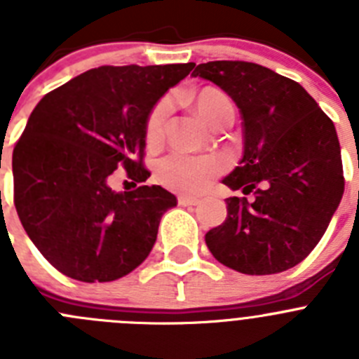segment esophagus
<instances>
[{"label":"esophagus","mask_w":359,"mask_h":359,"mask_svg":"<svg viewBox=\"0 0 359 359\" xmlns=\"http://www.w3.org/2000/svg\"><path fill=\"white\" fill-rule=\"evenodd\" d=\"M177 203L183 205V207H192V205H198L199 199L189 198V196H180V198H177Z\"/></svg>","instance_id":"34e87169"}]
</instances>
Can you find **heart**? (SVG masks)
Masks as SVG:
<instances>
[{"mask_svg":"<svg viewBox=\"0 0 359 359\" xmlns=\"http://www.w3.org/2000/svg\"><path fill=\"white\" fill-rule=\"evenodd\" d=\"M192 104L199 116L208 126L215 128L221 120H233V104L223 91L205 88L192 97ZM169 104L160 102L152 109L147 120L145 138L149 144H156L161 138L165 116ZM223 170L221 160L214 156H190L185 152H172L158 163V180L167 189L182 194H199Z\"/></svg>","mask_w":359,"mask_h":359,"instance_id":"heart-1","label":"heart"}]
</instances>
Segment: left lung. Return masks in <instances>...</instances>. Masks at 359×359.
<instances>
[{"label": "left lung", "instance_id": "1", "mask_svg": "<svg viewBox=\"0 0 359 359\" xmlns=\"http://www.w3.org/2000/svg\"><path fill=\"white\" fill-rule=\"evenodd\" d=\"M239 107L244 151L223 183L253 194L228 198L223 224L205 236L221 264L273 275L302 262L327 230L344 196L334 123L298 82L244 61L199 65Z\"/></svg>", "mask_w": 359, "mask_h": 359}]
</instances>
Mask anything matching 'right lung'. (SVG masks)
<instances>
[{"mask_svg": "<svg viewBox=\"0 0 359 359\" xmlns=\"http://www.w3.org/2000/svg\"><path fill=\"white\" fill-rule=\"evenodd\" d=\"M194 62L100 66L39 100L12 154L14 203L44 259L82 282L131 273L156 243L176 196L160 185L115 192L118 167L142 183L147 120Z\"/></svg>", "mask_w": 359, "mask_h": 359, "instance_id": "1", "label": "right lung"}]
</instances>
